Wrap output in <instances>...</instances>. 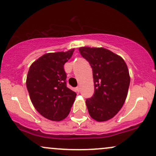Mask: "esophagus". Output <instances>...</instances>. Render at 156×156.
Here are the masks:
<instances>
[{"instance_id":"34e87169","label":"esophagus","mask_w":156,"mask_h":156,"mask_svg":"<svg viewBox=\"0 0 156 156\" xmlns=\"http://www.w3.org/2000/svg\"><path fill=\"white\" fill-rule=\"evenodd\" d=\"M76 92H77L79 93V92H80V87H76Z\"/></svg>"}]
</instances>
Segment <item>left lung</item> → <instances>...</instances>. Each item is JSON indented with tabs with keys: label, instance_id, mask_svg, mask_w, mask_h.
<instances>
[{
	"label": "left lung",
	"instance_id": "left-lung-1",
	"mask_svg": "<svg viewBox=\"0 0 156 156\" xmlns=\"http://www.w3.org/2000/svg\"><path fill=\"white\" fill-rule=\"evenodd\" d=\"M79 52L92 68L94 92L86 100L89 115L98 122L108 120L126 100L130 85L127 64L122 57L103 48L82 47Z\"/></svg>",
	"mask_w": 156,
	"mask_h": 156
}]
</instances>
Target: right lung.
<instances>
[{"mask_svg":"<svg viewBox=\"0 0 156 156\" xmlns=\"http://www.w3.org/2000/svg\"><path fill=\"white\" fill-rule=\"evenodd\" d=\"M74 49L46 53L35 61L28 70L26 87L36 110L52 121L65 119L76 93L67 87L64 65Z\"/></svg>","mask_w":156,"mask_h":156,"instance_id":"right-lung-1","label":"right lung"}]
</instances>
